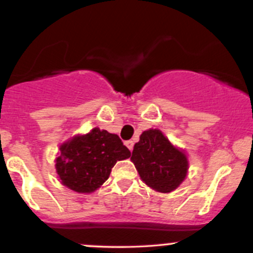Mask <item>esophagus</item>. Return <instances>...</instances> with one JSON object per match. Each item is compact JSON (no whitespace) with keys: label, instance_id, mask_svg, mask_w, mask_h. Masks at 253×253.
I'll use <instances>...</instances> for the list:
<instances>
[{"label":"esophagus","instance_id":"1","mask_svg":"<svg viewBox=\"0 0 253 253\" xmlns=\"http://www.w3.org/2000/svg\"><path fill=\"white\" fill-rule=\"evenodd\" d=\"M125 145L128 146V149L129 150H133V148H134V141L133 140H129V141H125Z\"/></svg>","mask_w":253,"mask_h":253}]
</instances>
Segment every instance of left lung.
I'll use <instances>...</instances> for the list:
<instances>
[{"label": "left lung", "instance_id": "left-lung-1", "mask_svg": "<svg viewBox=\"0 0 253 253\" xmlns=\"http://www.w3.org/2000/svg\"><path fill=\"white\" fill-rule=\"evenodd\" d=\"M130 160L141 180L159 192H171L185 180L189 161L158 129L143 131L134 145Z\"/></svg>", "mask_w": 253, "mask_h": 253}]
</instances>
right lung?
Segmentation results:
<instances>
[{"label": "right lung", "instance_id": "obj_1", "mask_svg": "<svg viewBox=\"0 0 253 253\" xmlns=\"http://www.w3.org/2000/svg\"><path fill=\"white\" fill-rule=\"evenodd\" d=\"M59 150L56 170L61 182L81 194L95 191L109 177L115 163L130 156L117 134L99 128L74 136L62 144Z\"/></svg>", "mask_w": 253, "mask_h": 253}]
</instances>
